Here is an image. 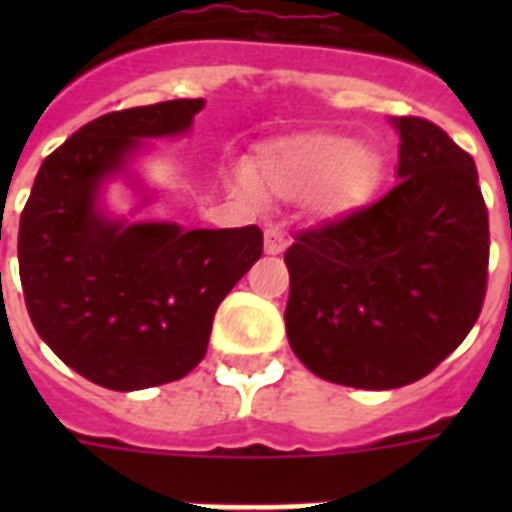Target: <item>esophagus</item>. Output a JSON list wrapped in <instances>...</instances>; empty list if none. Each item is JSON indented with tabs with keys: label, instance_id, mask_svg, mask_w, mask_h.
<instances>
[{
	"label": "esophagus",
	"instance_id": "obj_1",
	"mask_svg": "<svg viewBox=\"0 0 512 512\" xmlns=\"http://www.w3.org/2000/svg\"><path fill=\"white\" fill-rule=\"evenodd\" d=\"M289 239L284 236V231L279 228H265V252L268 255H281L284 249H287Z\"/></svg>",
	"mask_w": 512,
	"mask_h": 512
}]
</instances>
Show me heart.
<instances>
[{
    "instance_id": "heart-1",
    "label": "heart",
    "mask_w": 512,
    "mask_h": 512,
    "mask_svg": "<svg viewBox=\"0 0 512 512\" xmlns=\"http://www.w3.org/2000/svg\"><path fill=\"white\" fill-rule=\"evenodd\" d=\"M257 183L281 199H305L321 215H345L356 209L380 177L372 148L356 146L342 135H295L276 140L257 154ZM239 188L255 196L249 175H239Z\"/></svg>"
}]
</instances>
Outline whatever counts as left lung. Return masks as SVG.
Instances as JSON below:
<instances>
[{"label":"left lung","instance_id":"8db88e82","mask_svg":"<svg viewBox=\"0 0 512 512\" xmlns=\"http://www.w3.org/2000/svg\"><path fill=\"white\" fill-rule=\"evenodd\" d=\"M398 183L287 249L289 345L316 377L390 390L422 380L484 308L489 212L476 162L438 124L393 119Z\"/></svg>","mask_w":512,"mask_h":512}]
</instances>
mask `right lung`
<instances>
[{"label":"right lung","mask_w":512,"mask_h":512,"mask_svg":"<svg viewBox=\"0 0 512 512\" xmlns=\"http://www.w3.org/2000/svg\"><path fill=\"white\" fill-rule=\"evenodd\" d=\"M201 98L127 108L84 124L36 172L20 212L28 316L55 356L108 390L180 380L207 353L223 297L263 255V231L108 220L103 177L143 146L191 127Z\"/></svg>","instance_id":"obj_1"}]
</instances>
